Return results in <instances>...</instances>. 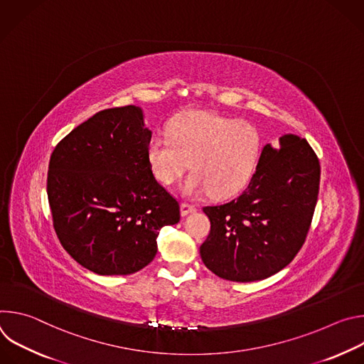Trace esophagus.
Returning a JSON list of instances; mask_svg holds the SVG:
<instances>
[{"mask_svg": "<svg viewBox=\"0 0 364 364\" xmlns=\"http://www.w3.org/2000/svg\"><path fill=\"white\" fill-rule=\"evenodd\" d=\"M194 210H196L194 205H191V204H188V203H181V204H180V213H181L183 218L187 216L188 213L194 212Z\"/></svg>", "mask_w": 364, "mask_h": 364, "instance_id": "esophagus-1", "label": "esophagus"}]
</instances>
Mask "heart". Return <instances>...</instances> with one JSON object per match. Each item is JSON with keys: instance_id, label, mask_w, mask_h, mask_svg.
Masks as SVG:
<instances>
[{"instance_id": "obj_1", "label": "heart", "mask_w": 364, "mask_h": 364, "mask_svg": "<svg viewBox=\"0 0 364 364\" xmlns=\"http://www.w3.org/2000/svg\"><path fill=\"white\" fill-rule=\"evenodd\" d=\"M264 148L259 131L219 114L191 111L171 122L170 134L155 132L148 142L151 170L171 186L191 167L183 184L187 196L210 191L226 198L240 193L256 173ZM192 166H189V161Z\"/></svg>"}]
</instances>
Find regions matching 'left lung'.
Wrapping results in <instances>:
<instances>
[{
  "mask_svg": "<svg viewBox=\"0 0 364 364\" xmlns=\"http://www.w3.org/2000/svg\"><path fill=\"white\" fill-rule=\"evenodd\" d=\"M320 161L294 134L267 144L245 191L229 203L203 207L210 233L203 264L235 282L265 279L284 269L305 242L320 188Z\"/></svg>",
  "mask_w": 364,
  "mask_h": 364,
  "instance_id": "8db88e82",
  "label": "left lung"
}]
</instances>
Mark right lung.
<instances>
[{"label": "right lung", "instance_id": "obj_1", "mask_svg": "<svg viewBox=\"0 0 364 364\" xmlns=\"http://www.w3.org/2000/svg\"><path fill=\"white\" fill-rule=\"evenodd\" d=\"M139 107L95 114L55 148L47 197L65 250L97 275H129L157 253L161 228L180 205L155 180Z\"/></svg>", "mask_w": 364, "mask_h": 364}]
</instances>
